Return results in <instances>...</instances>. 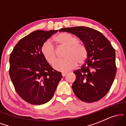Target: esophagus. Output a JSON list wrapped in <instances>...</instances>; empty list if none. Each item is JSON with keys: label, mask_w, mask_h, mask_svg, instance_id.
<instances>
[{"label": "esophagus", "mask_w": 126, "mask_h": 126, "mask_svg": "<svg viewBox=\"0 0 126 126\" xmlns=\"http://www.w3.org/2000/svg\"><path fill=\"white\" fill-rule=\"evenodd\" d=\"M67 73H62V76H63V77H64V76H66V75H67Z\"/></svg>", "instance_id": "obj_1"}]
</instances>
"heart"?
<instances>
[{
  "instance_id": "b5f03b06",
  "label": "heart",
  "mask_w": 126,
  "mask_h": 126,
  "mask_svg": "<svg viewBox=\"0 0 126 126\" xmlns=\"http://www.w3.org/2000/svg\"><path fill=\"white\" fill-rule=\"evenodd\" d=\"M53 41L58 48H65L62 60L54 63L53 67L60 72H68L75 69L76 66H81L86 62L88 56V50L85 44L79 41L76 36L66 32H62L53 38ZM41 53L46 61L53 64L57 59L54 47L50 42L47 41L41 47Z\"/></svg>"
}]
</instances>
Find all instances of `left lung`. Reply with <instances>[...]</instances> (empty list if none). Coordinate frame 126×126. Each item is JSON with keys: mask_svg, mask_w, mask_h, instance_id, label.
<instances>
[{"mask_svg": "<svg viewBox=\"0 0 126 126\" xmlns=\"http://www.w3.org/2000/svg\"><path fill=\"white\" fill-rule=\"evenodd\" d=\"M61 31L76 35L88 50L86 62L73 72L76 77L72 85L75 95L83 102L99 101L110 91L116 75L114 48L102 33L94 29L75 27L62 28Z\"/></svg>", "mask_w": 126, "mask_h": 126, "instance_id": "left-lung-1", "label": "left lung"}]
</instances>
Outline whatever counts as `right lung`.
Instances as JSON below:
<instances>
[{
	"instance_id": "obj_1",
	"label": "right lung",
	"mask_w": 126,
	"mask_h": 126,
	"mask_svg": "<svg viewBox=\"0 0 126 126\" xmlns=\"http://www.w3.org/2000/svg\"><path fill=\"white\" fill-rule=\"evenodd\" d=\"M58 30H38L19 41L11 53L9 76L16 92L22 99L32 105L47 103L53 97L61 72L46 61L41 47Z\"/></svg>"
}]
</instances>
